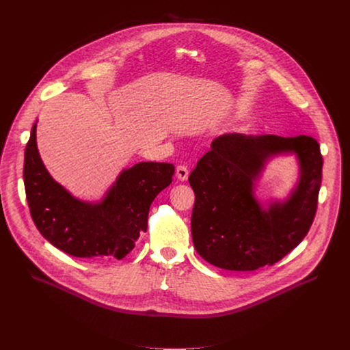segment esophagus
<instances>
[{
	"mask_svg": "<svg viewBox=\"0 0 350 350\" xmlns=\"http://www.w3.org/2000/svg\"><path fill=\"white\" fill-rule=\"evenodd\" d=\"M176 176H177L178 180L185 181V180L188 178V169H187V166H184V165L177 166V169H176Z\"/></svg>",
	"mask_w": 350,
	"mask_h": 350,
	"instance_id": "esophagus-1",
	"label": "esophagus"
}]
</instances>
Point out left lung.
Returning a JSON list of instances; mask_svg holds the SVG:
<instances>
[{"label": "left lung", "mask_w": 350, "mask_h": 350, "mask_svg": "<svg viewBox=\"0 0 350 350\" xmlns=\"http://www.w3.org/2000/svg\"><path fill=\"white\" fill-rule=\"evenodd\" d=\"M189 174L195 192L191 232L196 252L211 265L234 271L273 266L310 230L323 176L320 144L309 135L224 134L213 139ZM297 155L301 177L286 202L263 210L253 181L273 156Z\"/></svg>", "instance_id": "left-lung-1"}]
</instances>
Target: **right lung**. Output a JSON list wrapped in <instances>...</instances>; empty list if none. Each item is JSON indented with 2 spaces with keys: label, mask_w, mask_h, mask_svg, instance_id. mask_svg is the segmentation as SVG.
I'll return each instance as SVG.
<instances>
[{
  "label": "right lung",
  "mask_w": 350,
  "mask_h": 350,
  "mask_svg": "<svg viewBox=\"0 0 350 350\" xmlns=\"http://www.w3.org/2000/svg\"><path fill=\"white\" fill-rule=\"evenodd\" d=\"M173 174L172 163H137L120 173L101 202L88 204L46 172L37 149L36 123L25 151L23 181L37 230L65 254L91 260L123 259L133 251L146 231L151 204Z\"/></svg>",
  "instance_id": "obj_1"
}]
</instances>
